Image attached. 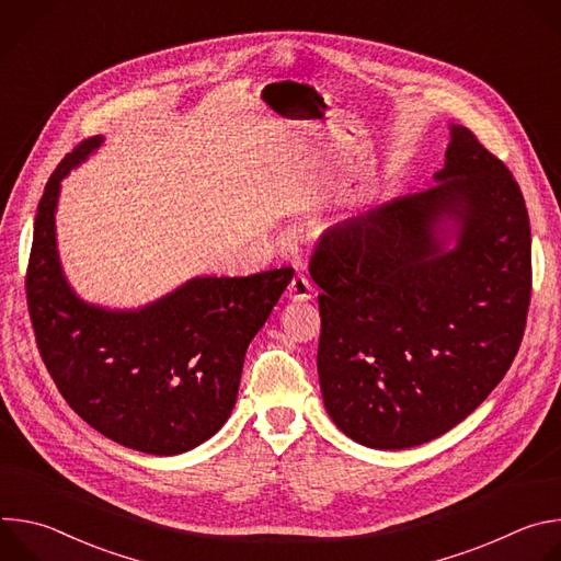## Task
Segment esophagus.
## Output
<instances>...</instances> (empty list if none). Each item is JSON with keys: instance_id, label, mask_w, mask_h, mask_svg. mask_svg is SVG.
Listing matches in <instances>:
<instances>
[{"instance_id": "1", "label": "esophagus", "mask_w": 561, "mask_h": 561, "mask_svg": "<svg viewBox=\"0 0 561 561\" xmlns=\"http://www.w3.org/2000/svg\"><path fill=\"white\" fill-rule=\"evenodd\" d=\"M286 297H288L290 301H299V304H301V301H308V299L314 297V288H312V284L306 279V275L297 273V275L290 279V284H288Z\"/></svg>"}]
</instances>
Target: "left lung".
I'll list each match as a JSON object with an SVG mask.
<instances>
[{
  "mask_svg": "<svg viewBox=\"0 0 561 561\" xmlns=\"http://www.w3.org/2000/svg\"><path fill=\"white\" fill-rule=\"evenodd\" d=\"M433 180L337 224L310 260L324 407L368 448H413L463 422L526 327L530 226L511 171L450 124Z\"/></svg>",
  "mask_w": 561,
  "mask_h": 561,
  "instance_id": "1",
  "label": "left lung"
}]
</instances>
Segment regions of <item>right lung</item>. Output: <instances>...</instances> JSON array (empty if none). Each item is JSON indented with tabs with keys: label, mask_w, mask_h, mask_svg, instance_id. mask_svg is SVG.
<instances>
[{
	"label": "right lung",
	"mask_w": 561,
	"mask_h": 561,
	"mask_svg": "<svg viewBox=\"0 0 561 561\" xmlns=\"http://www.w3.org/2000/svg\"><path fill=\"white\" fill-rule=\"evenodd\" d=\"M87 139L50 175L37 206L26 299L42 359L68 407L104 437L148 455H180L230 417L247 348L293 268L193 277L141 308L89 304L68 284L55 213L61 180L102 146Z\"/></svg>",
	"instance_id": "1"
}]
</instances>
